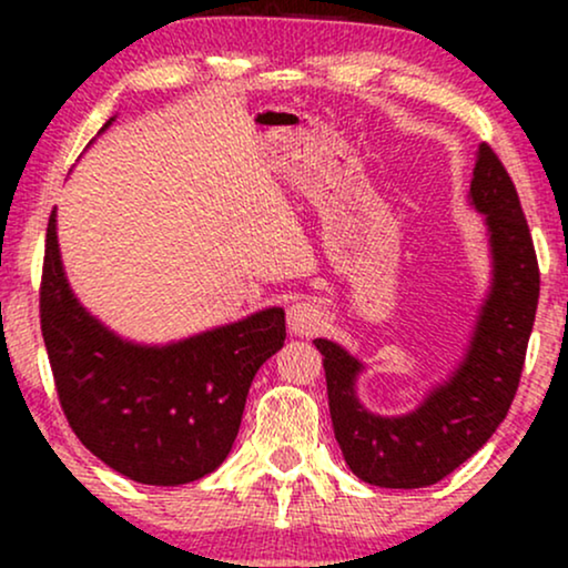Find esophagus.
I'll return each mask as SVG.
<instances>
[{
  "label": "esophagus",
  "instance_id": "obj_1",
  "mask_svg": "<svg viewBox=\"0 0 568 568\" xmlns=\"http://www.w3.org/2000/svg\"><path fill=\"white\" fill-rule=\"evenodd\" d=\"M325 313L315 300H300L286 310V325L294 336H313L323 328Z\"/></svg>",
  "mask_w": 568,
  "mask_h": 568
}]
</instances>
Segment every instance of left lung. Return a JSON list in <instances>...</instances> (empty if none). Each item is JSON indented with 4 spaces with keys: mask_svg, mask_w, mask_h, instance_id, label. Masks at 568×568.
<instances>
[{
    "mask_svg": "<svg viewBox=\"0 0 568 568\" xmlns=\"http://www.w3.org/2000/svg\"><path fill=\"white\" fill-rule=\"evenodd\" d=\"M470 206L484 214L491 284L457 367L414 410L379 416L356 395L364 362L328 338L323 354L331 422L356 478L379 488H424L449 476L486 445L515 400L538 310L540 274L515 183L488 144L473 168Z\"/></svg>",
    "mask_w": 568,
    "mask_h": 568,
    "instance_id": "left-lung-1",
    "label": "left lung"
}]
</instances>
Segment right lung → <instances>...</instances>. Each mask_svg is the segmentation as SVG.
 <instances>
[{
	"instance_id": "1",
	"label": "right lung",
	"mask_w": 568,
	"mask_h": 568,
	"mask_svg": "<svg viewBox=\"0 0 568 568\" xmlns=\"http://www.w3.org/2000/svg\"><path fill=\"white\" fill-rule=\"evenodd\" d=\"M41 331L69 426L108 468L146 486L191 484L220 468L255 372L286 338L282 307L162 346L121 338L69 286L57 209L45 230Z\"/></svg>"
}]
</instances>
